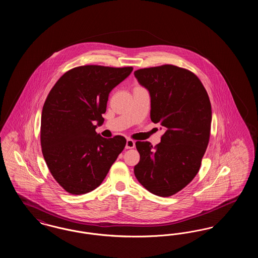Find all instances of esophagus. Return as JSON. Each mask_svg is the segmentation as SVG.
Returning a JSON list of instances; mask_svg holds the SVG:
<instances>
[{
  "instance_id": "obj_1",
  "label": "esophagus",
  "mask_w": 258,
  "mask_h": 258,
  "mask_svg": "<svg viewBox=\"0 0 258 258\" xmlns=\"http://www.w3.org/2000/svg\"><path fill=\"white\" fill-rule=\"evenodd\" d=\"M135 147V142L133 139H127L125 143V148L126 149H133Z\"/></svg>"
}]
</instances>
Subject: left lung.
<instances>
[{"label":"left lung","instance_id":"left-lung-1","mask_svg":"<svg viewBox=\"0 0 258 258\" xmlns=\"http://www.w3.org/2000/svg\"><path fill=\"white\" fill-rule=\"evenodd\" d=\"M151 97V120L163 126L160 142L137 141L140 160L135 166L138 182L159 197H171L189 184L199 171L210 139L212 107L197 75L172 64L135 72Z\"/></svg>","mask_w":258,"mask_h":258}]
</instances>
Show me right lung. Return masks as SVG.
I'll use <instances>...</instances> for the list:
<instances>
[{"label":"right lung","mask_w":258,"mask_h":258,"mask_svg":"<svg viewBox=\"0 0 258 258\" xmlns=\"http://www.w3.org/2000/svg\"><path fill=\"white\" fill-rule=\"evenodd\" d=\"M133 70L81 66L51 89L41 113L40 144L50 173L69 194L97 188L125 146L123 136L104 138L95 123L102 124L109 93Z\"/></svg>","instance_id":"obj_1"}]
</instances>
